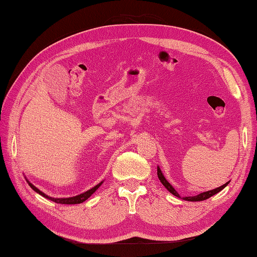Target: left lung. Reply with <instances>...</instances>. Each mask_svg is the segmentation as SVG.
Returning a JSON list of instances; mask_svg holds the SVG:
<instances>
[{
	"mask_svg": "<svg viewBox=\"0 0 257 257\" xmlns=\"http://www.w3.org/2000/svg\"><path fill=\"white\" fill-rule=\"evenodd\" d=\"M158 176H159V180L161 181L162 184H163V185L167 188V191H169L170 193H172L173 195H175V196H177V197H181L179 193H177V192L174 190V187H173V186L170 184V183L166 181V179H165L164 175H163V173H162V171H161V169H160L159 166H158ZM228 183H229V182L225 183L224 185L219 186V187H216V188H214V190L207 191V192H203V193H201V194H198V195H196V196H185V197H183V198H184L185 201H191V202H200V201L207 200V198H209L211 196L217 194L218 192H221L225 186H227Z\"/></svg>",
	"mask_w": 257,
	"mask_h": 257,
	"instance_id": "obj_1",
	"label": "left lung"
}]
</instances>
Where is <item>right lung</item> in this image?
I'll use <instances>...</instances> for the list:
<instances>
[{
	"instance_id": "obj_1",
	"label": "right lung",
	"mask_w": 257,
	"mask_h": 257,
	"mask_svg": "<svg viewBox=\"0 0 257 257\" xmlns=\"http://www.w3.org/2000/svg\"><path fill=\"white\" fill-rule=\"evenodd\" d=\"M28 181V180H26ZM28 183H29V185L31 186V188H32L33 191H35L36 193H39L40 195H42L43 197H45V198H49V200H51V201H53V202H55V203H59V204H80V203H83L84 201H86L88 197H90L94 192H95L97 188L101 186V184L103 182H101V183H98V184L96 185V186H94V187H92L91 190H88V191H86V192H84V193H82V194H80V195H76V196H73V197H66V198H54V197H51V196H49V195H46V194H44L43 192H41L38 187H35L32 183H30L29 181H28Z\"/></svg>"
}]
</instances>
